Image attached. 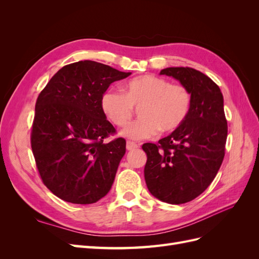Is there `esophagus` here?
<instances>
[{
  "label": "esophagus",
  "mask_w": 259,
  "mask_h": 259,
  "mask_svg": "<svg viewBox=\"0 0 259 259\" xmlns=\"http://www.w3.org/2000/svg\"><path fill=\"white\" fill-rule=\"evenodd\" d=\"M137 148H138V145L135 144V143H133V142H127L126 143V149L128 151L135 150V149H137Z\"/></svg>",
  "instance_id": "obj_1"
}]
</instances>
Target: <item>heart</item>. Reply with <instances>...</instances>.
Returning <instances> with one entry per match:
<instances>
[{"instance_id":"b5f03b06","label":"heart","mask_w":259,"mask_h":259,"mask_svg":"<svg viewBox=\"0 0 259 259\" xmlns=\"http://www.w3.org/2000/svg\"><path fill=\"white\" fill-rule=\"evenodd\" d=\"M101 110L115 126L124 127L139 108L140 120L127 125L122 135L132 140L171 133L182 126L189 115L191 94L183 84H170L163 77L142 75L125 84L124 93L110 89L100 100Z\"/></svg>"}]
</instances>
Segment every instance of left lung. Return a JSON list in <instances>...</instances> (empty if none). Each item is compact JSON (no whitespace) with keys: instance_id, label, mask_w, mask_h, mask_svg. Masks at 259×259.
<instances>
[{"instance_id":"1","label":"left lung","mask_w":259,"mask_h":259,"mask_svg":"<svg viewBox=\"0 0 259 259\" xmlns=\"http://www.w3.org/2000/svg\"><path fill=\"white\" fill-rule=\"evenodd\" d=\"M191 94L189 115L182 126L158 144L147 143L145 180L156 199L184 204L204 192L221 167L228 133L224 98L218 85L189 67L163 69Z\"/></svg>"}]
</instances>
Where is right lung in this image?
<instances>
[{"label": "right lung", "mask_w": 259, "mask_h": 259, "mask_svg": "<svg viewBox=\"0 0 259 259\" xmlns=\"http://www.w3.org/2000/svg\"><path fill=\"white\" fill-rule=\"evenodd\" d=\"M131 74L82 60L58 70L38 94L31 148L43 184L61 200L92 204L110 190L126 142H104L116 131L100 100L109 85Z\"/></svg>", "instance_id": "obj_1"}]
</instances>
